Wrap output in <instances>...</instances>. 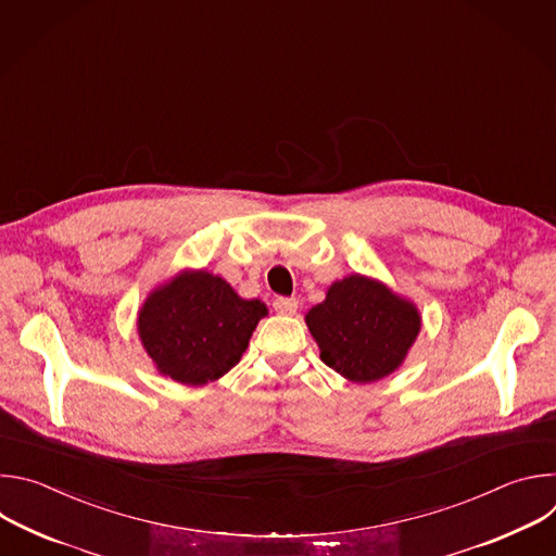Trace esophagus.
<instances>
[{
  "mask_svg": "<svg viewBox=\"0 0 556 556\" xmlns=\"http://www.w3.org/2000/svg\"><path fill=\"white\" fill-rule=\"evenodd\" d=\"M273 307L279 312V314H294L299 309V301L294 296H277L273 301Z\"/></svg>",
  "mask_w": 556,
  "mask_h": 556,
  "instance_id": "obj_1",
  "label": "esophagus"
}]
</instances>
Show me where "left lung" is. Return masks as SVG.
Here are the masks:
<instances>
[{"label":"left lung","instance_id":"left-lung-1","mask_svg":"<svg viewBox=\"0 0 556 556\" xmlns=\"http://www.w3.org/2000/svg\"><path fill=\"white\" fill-rule=\"evenodd\" d=\"M321 361L352 382H376L407 358L420 332V312L382 281L350 275L305 314Z\"/></svg>","mask_w":556,"mask_h":556}]
</instances>
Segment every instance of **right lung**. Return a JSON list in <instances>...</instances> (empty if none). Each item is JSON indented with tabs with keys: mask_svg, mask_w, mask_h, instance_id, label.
<instances>
[{
	"mask_svg": "<svg viewBox=\"0 0 556 556\" xmlns=\"http://www.w3.org/2000/svg\"><path fill=\"white\" fill-rule=\"evenodd\" d=\"M266 314V303L242 299L222 277L182 270L149 292L138 312V337L157 371L200 387L240 363Z\"/></svg>",
	"mask_w": 556,
	"mask_h": 556,
	"instance_id": "1",
	"label": "right lung"
}]
</instances>
